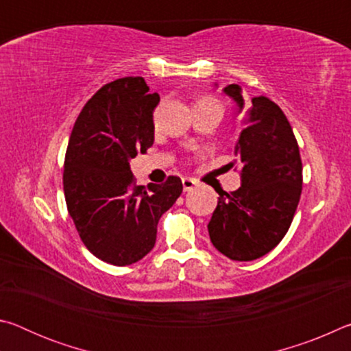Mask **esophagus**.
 <instances>
[{
    "label": "esophagus",
    "mask_w": 351,
    "mask_h": 351,
    "mask_svg": "<svg viewBox=\"0 0 351 351\" xmlns=\"http://www.w3.org/2000/svg\"><path fill=\"white\" fill-rule=\"evenodd\" d=\"M195 187H197V181H195L193 178H182L184 192H190V190H193Z\"/></svg>",
    "instance_id": "1"
}]
</instances>
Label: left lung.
Segmentation results:
<instances>
[{"label":"left lung","instance_id":"left-lung-1","mask_svg":"<svg viewBox=\"0 0 351 351\" xmlns=\"http://www.w3.org/2000/svg\"><path fill=\"white\" fill-rule=\"evenodd\" d=\"M217 86V85H215ZM223 93L245 110L240 85ZM241 167V187L218 192V204L207 229L212 245L230 260L263 257L282 241L302 193L299 145L280 106L268 97H254L235 144Z\"/></svg>","mask_w":351,"mask_h":351}]
</instances>
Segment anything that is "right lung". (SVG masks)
Returning a JSON list of instances; mask_svg holds the SVG:
<instances>
[{"label":"right lung","mask_w":351,"mask_h":351,"mask_svg":"<svg viewBox=\"0 0 351 351\" xmlns=\"http://www.w3.org/2000/svg\"><path fill=\"white\" fill-rule=\"evenodd\" d=\"M159 94L142 77L108 83L83 106L64 156L63 190L83 245L114 266L136 263L156 243L158 221L182 192L178 176L136 186L130 161L154 142Z\"/></svg>","instance_id":"obj_1"}]
</instances>
